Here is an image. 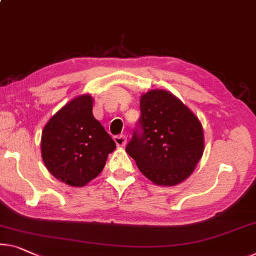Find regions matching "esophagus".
I'll return each mask as SVG.
<instances>
[{
  "mask_svg": "<svg viewBox=\"0 0 256 256\" xmlns=\"http://www.w3.org/2000/svg\"><path fill=\"white\" fill-rule=\"evenodd\" d=\"M114 140H115V142L118 147H124L125 144H126V136L124 134L114 136Z\"/></svg>",
  "mask_w": 256,
  "mask_h": 256,
  "instance_id": "1",
  "label": "esophagus"
}]
</instances>
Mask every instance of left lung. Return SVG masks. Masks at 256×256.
<instances>
[{
  "label": "left lung",
  "mask_w": 256,
  "mask_h": 256,
  "mask_svg": "<svg viewBox=\"0 0 256 256\" xmlns=\"http://www.w3.org/2000/svg\"><path fill=\"white\" fill-rule=\"evenodd\" d=\"M140 112L125 150L154 184L174 186L185 180L204 154L199 120L174 95L162 90L141 96Z\"/></svg>",
  "instance_id": "left-lung-1"
}]
</instances>
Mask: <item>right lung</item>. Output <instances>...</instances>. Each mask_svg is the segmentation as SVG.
I'll return each mask as SVG.
<instances>
[{"label": "right lung", "mask_w": 256, "mask_h": 256, "mask_svg": "<svg viewBox=\"0 0 256 256\" xmlns=\"http://www.w3.org/2000/svg\"><path fill=\"white\" fill-rule=\"evenodd\" d=\"M93 98H74L50 118L41 138V152L52 176L82 188L106 166L116 144L92 112Z\"/></svg>", "instance_id": "1"}]
</instances>
